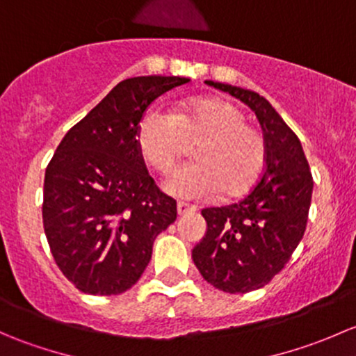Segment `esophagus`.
<instances>
[{
	"label": "esophagus",
	"mask_w": 356,
	"mask_h": 356,
	"mask_svg": "<svg viewBox=\"0 0 356 356\" xmlns=\"http://www.w3.org/2000/svg\"><path fill=\"white\" fill-rule=\"evenodd\" d=\"M196 211V207H191V204L188 203H177V213L181 215V217H186V215H191Z\"/></svg>",
	"instance_id": "esophagus-1"
}]
</instances>
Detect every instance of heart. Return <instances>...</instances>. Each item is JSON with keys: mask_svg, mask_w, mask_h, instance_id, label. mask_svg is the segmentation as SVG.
Masks as SVG:
<instances>
[{"mask_svg": "<svg viewBox=\"0 0 356 356\" xmlns=\"http://www.w3.org/2000/svg\"><path fill=\"white\" fill-rule=\"evenodd\" d=\"M198 163L175 172L165 191L181 200H203L222 191L246 193L265 165L264 136L245 124V115L222 98H191L174 111L152 108L138 125V148L149 167L168 174L197 143Z\"/></svg>", "mask_w": 356, "mask_h": 356, "instance_id": "obj_1", "label": "heart"}]
</instances>
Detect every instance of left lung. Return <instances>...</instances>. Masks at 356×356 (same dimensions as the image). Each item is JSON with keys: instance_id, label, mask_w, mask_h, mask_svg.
I'll return each mask as SVG.
<instances>
[{"instance_id": "left-lung-1", "label": "left lung", "mask_w": 356, "mask_h": 356, "mask_svg": "<svg viewBox=\"0 0 356 356\" xmlns=\"http://www.w3.org/2000/svg\"><path fill=\"white\" fill-rule=\"evenodd\" d=\"M204 82L254 111L265 138V170L241 201L201 210L207 232L193 250V261L213 288L250 293L268 284L300 245L314 179L300 139L264 96L238 86Z\"/></svg>"}]
</instances>
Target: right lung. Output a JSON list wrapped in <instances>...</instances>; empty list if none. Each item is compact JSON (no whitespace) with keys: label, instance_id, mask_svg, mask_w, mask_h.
<instances>
[{"label":"right lung","instance_id":"1","mask_svg":"<svg viewBox=\"0 0 356 356\" xmlns=\"http://www.w3.org/2000/svg\"><path fill=\"white\" fill-rule=\"evenodd\" d=\"M188 77L125 79L67 132L44 175L42 224L63 275L86 294L131 289L177 203L149 177L138 148L143 113Z\"/></svg>","mask_w":356,"mask_h":356}]
</instances>
